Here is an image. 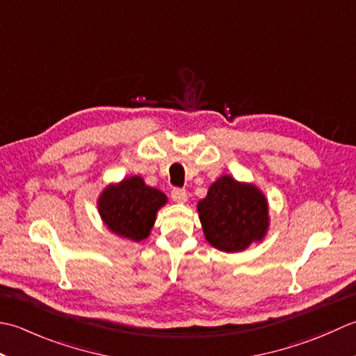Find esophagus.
Wrapping results in <instances>:
<instances>
[{"mask_svg": "<svg viewBox=\"0 0 356 356\" xmlns=\"http://www.w3.org/2000/svg\"><path fill=\"white\" fill-rule=\"evenodd\" d=\"M172 200L175 202H186L187 201V192L184 191V188H173Z\"/></svg>", "mask_w": 356, "mask_h": 356, "instance_id": "1", "label": "esophagus"}]
</instances>
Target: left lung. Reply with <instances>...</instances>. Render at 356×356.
Wrapping results in <instances>:
<instances>
[{
    "label": "left lung",
    "instance_id": "8db88e82",
    "mask_svg": "<svg viewBox=\"0 0 356 356\" xmlns=\"http://www.w3.org/2000/svg\"><path fill=\"white\" fill-rule=\"evenodd\" d=\"M198 216L210 245L227 253L261 243L269 230V202L255 184L222 175L198 201Z\"/></svg>",
    "mask_w": 356,
    "mask_h": 356
}]
</instances>
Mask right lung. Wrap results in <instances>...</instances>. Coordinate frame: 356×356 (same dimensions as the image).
Here are the masks:
<instances>
[{
	"mask_svg": "<svg viewBox=\"0 0 356 356\" xmlns=\"http://www.w3.org/2000/svg\"><path fill=\"white\" fill-rule=\"evenodd\" d=\"M165 202L168 197L161 191L135 175L108 184L98 198V212L112 234L140 243L150 235L158 210Z\"/></svg>",
	"mask_w": 356,
	"mask_h": 356,
	"instance_id": "obj_1",
	"label": "right lung"
}]
</instances>
